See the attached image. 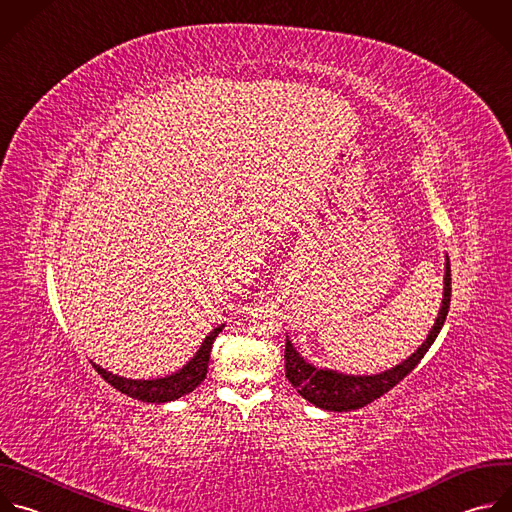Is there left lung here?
Here are the masks:
<instances>
[{
  "mask_svg": "<svg viewBox=\"0 0 512 512\" xmlns=\"http://www.w3.org/2000/svg\"><path fill=\"white\" fill-rule=\"evenodd\" d=\"M450 296H452V278H450V260L446 256L444 266V294H442V306L438 311V317L426 337V341L410 355L403 359L399 365L385 369L375 375H347L335 369H321L313 363L306 361L292 341L286 335V349H284V373L286 379L296 387L298 395H302L306 401L321 407V410L329 412H351L359 410V407L375 401L383 393H387L393 385H397L407 373H412L416 365L422 361V357L428 353L432 343L436 341L438 333L444 327L448 309H450Z\"/></svg>",
  "mask_w": 512,
  "mask_h": 512,
  "instance_id": "8db88e82",
  "label": "left lung"
}]
</instances>
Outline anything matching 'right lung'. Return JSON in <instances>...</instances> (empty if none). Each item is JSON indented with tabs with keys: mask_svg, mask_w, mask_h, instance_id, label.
Returning <instances> with one entry per match:
<instances>
[{
	"mask_svg": "<svg viewBox=\"0 0 512 512\" xmlns=\"http://www.w3.org/2000/svg\"><path fill=\"white\" fill-rule=\"evenodd\" d=\"M224 329V325L216 327L203 343L199 345L197 353L175 373L165 375V377H157V379H127L121 375H115L107 369H102L100 365L92 363V367L100 373V377L105 379L107 383H111L115 389H119L121 393L135 397L139 401H147V403H167V401H175L187 393H191L203 379L208 375V363H210V353H212V345L218 337V333Z\"/></svg>",
	"mask_w": 512,
	"mask_h": 512,
	"instance_id": "obj_1",
	"label": "right lung"
}]
</instances>
